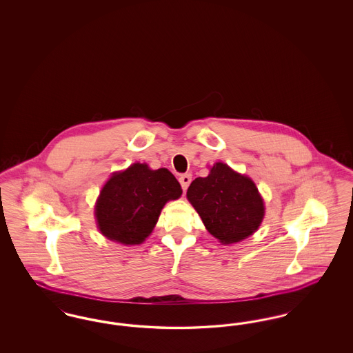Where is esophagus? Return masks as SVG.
<instances>
[{"label":"esophagus","instance_id":"1","mask_svg":"<svg viewBox=\"0 0 353 353\" xmlns=\"http://www.w3.org/2000/svg\"><path fill=\"white\" fill-rule=\"evenodd\" d=\"M179 181H180L181 188H183V190L185 192V190L188 189L189 184H190V181H192V174H189V173L181 174V176H180V179H179Z\"/></svg>","mask_w":353,"mask_h":353}]
</instances>
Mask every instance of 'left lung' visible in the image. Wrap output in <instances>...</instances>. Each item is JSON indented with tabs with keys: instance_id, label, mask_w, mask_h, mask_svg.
Wrapping results in <instances>:
<instances>
[{
	"instance_id": "obj_1",
	"label": "left lung",
	"mask_w": 353,
	"mask_h": 353,
	"mask_svg": "<svg viewBox=\"0 0 353 353\" xmlns=\"http://www.w3.org/2000/svg\"><path fill=\"white\" fill-rule=\"evenodd\" d=\"M186 197L208 232L225 245L252 235L265 216L255 184L223 163H216L208 177L193 180Z\"/></svg>"
}]
</instances>
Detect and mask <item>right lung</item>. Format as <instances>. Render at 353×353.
<instances>
[{
  "label": "right lung",
  "instance_id": "add662e5",
  "mask_svg": "<svg viewBox=\"0 0 353 353\" xmlns=\"http://www.w3.org/2000/svg\"><path fill=\"white\" fill-rule=\"evenodd\" d=\"M183 190L168 169L134 164L111 176L101 189L95 216L101 234L123 245L141 243L151 234L161 209Z\"/></svg>",
  "mask_w": 353,
  "mask_h": 353
}]
</instances>
